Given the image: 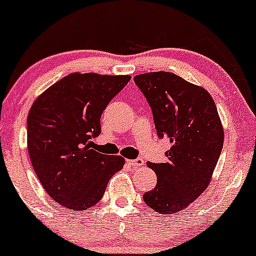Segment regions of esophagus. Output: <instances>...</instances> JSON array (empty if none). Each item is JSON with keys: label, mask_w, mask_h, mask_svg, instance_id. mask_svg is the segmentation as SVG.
I'll use <instances>...</instances> for the list:
<instances>
[{"label": "esophagus", "mask_w": 256, "mask_h": 256, "mask_svg": "<svg viewBox=\"0 0 256 256\" xmlns=\"http://www.w3.org/2000/svg\"><path fill=\"white\" fill-rule=\"evenodd\" d=\"M127 164L132 167H139L144 164V160L142 158H136V160H127Z\"/></svg>", "instance_id": "1"}]
</instances>
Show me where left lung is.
Wrapping results in <instances>:
<instances>
[{"mask_svg": "<svg viewBox=\"0 0 256 256\" xmlns=\"http://www.w3.org/2000/svg\"><path fill=\"white\" fill-rule=\"evenodd\" d=\"M134 82L151 107L158 138L172 144L166 162L148 164L158 184L142 199L156 212L171 215L208 188L224 146V127L204 88L170 72L139 74Z\"/></svg>", "mask_w": 256, "mask_h": 256, "instance_id": "obj_1", "label": "left lung"}]
</instances>
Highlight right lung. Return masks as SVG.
<instances>
[{"label":"right lung","instance_id":"right-lung-1","mask_svg":"<svg viewBox=\"0 0 256 256\" xmlns=\"http://www.w3.org/2000/svg\"><path fill=\"white\" fill-rule=\"evenodd\" d=\"M130 76L72 73L51 85L32 104L26 134L32 168L52 199L74 211L104 196L110 178L124 158L92 148L100 118Z\"/></svg>","mask_w":256,"mask_h":256}]
</instances>
